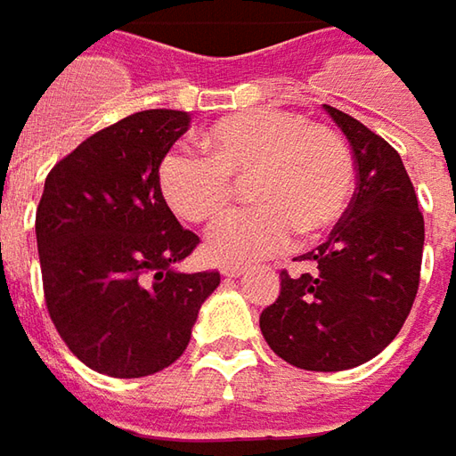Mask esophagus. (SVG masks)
<instances>
[{"mask_svg": "<svg viewBox=\"0 0 456 456\" xmlns=\"http://www.w3.org/2000/svg\"><path fill=\"white\" fill-rule=\"evenodd\" d=\"M221 273L225 278H238V275L243 273V268H240V265H223Z\"/></svg>", "mask_w": 456, "mask_h": 456, "instance_id": "34e87169", "label": "esophagus"}]
</instances>
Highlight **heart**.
Masks as SVG:
<instances>
[{"label":"heart","instance_id":"heart-1","mask_svg":"<svg viewBox=\"0 0 456 456\" xmlns=\"http://www.w3.org/2000/svg\"><path fill=\"white\" fill-rule=\"evenodd\" d=\"M206 159L171 151L159 186L178 218L206 225L223 218L235 186L248 183L256 208L210 231L206 253L216 263H256L290 246L295 231L318 238L345 216L354 191L350 146L335 128L310 124L285 109L225 116L200 134Z\"/></svg>","mask_w":456,"mask_h":456}]
</instances>
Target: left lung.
Listing matches in <instances>:
<instances>
[{"label":"left lung","mask_w":456,"mask_h":456,"mask_svg":"<svg viewBox=\"0 0 456 456\" xmlns=\"http://www.w3.org/2000/svg\"><path fill=\"white\" fill-rule=\"evenodd\" d=\"M325 111L353 146L357 188L328 240L297 258L313 273H281L260 332L285 362L340 372L382 353L404 325L419 288L425 218L400 153L353 116L328 103Z\"/></svg>","instance_id":"left-lung-1"}]
</instances>
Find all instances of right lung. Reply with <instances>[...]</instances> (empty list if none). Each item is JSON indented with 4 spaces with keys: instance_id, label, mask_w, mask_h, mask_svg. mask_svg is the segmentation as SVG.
Segmentation results:
<instances>
[{
    "instance_id": "add662e5",
    "label": "right lung",
    "mask_w": 456,
    "mask_h": 456,
    "mask_svg": "<svg viewBox=\"0 0 456 456\" xmlns=\"http://www.w3.org/2000/svg\"><path fill=\"white\" fill-rule=\"evenodd\" d=\"M191 124L151 109L78 143L44 181L37 248L46 307L66 347L111 378H146L175 362L213 273H181L198 246L159 186L163 156Z\"/></svg>"
}]
</instances>
